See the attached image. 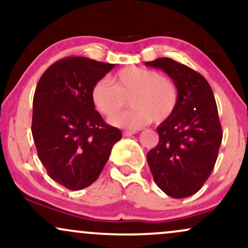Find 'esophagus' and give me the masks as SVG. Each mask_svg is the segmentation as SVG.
<instances>
[{"label": "esophagus", "instance_id": "esophagus-1", "mask_svg": "<svg viewBox=\"0 0 248 248\" xmlns=\"http://www.w3.org/2000/svg\"><path fill=\"white\" fill-rule=\"evenodd\" d=\"M136 133V130H124V136H132Z\"/></svg>", "mask_w": 248, "mask_h": 248}]
</instances>
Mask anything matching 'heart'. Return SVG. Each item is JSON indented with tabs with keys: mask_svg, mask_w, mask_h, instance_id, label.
I'll return each instance as SVG.
<instances>
[{
	"mask_svg": "<svg viewBox=\"0 0 248 248\" xmlns=\"http://www.w3.org/2000/svg\"><path fill=\"white\" fill-rule=\"evenodd\" d=\"M112 83L105 79L96 81L91 96L96 109L106 116L120 111L128 99L132 108L109 119V124L115 127L136 129L152 120L163 122L172 115L177 106L175 82L154 70L124 67L113 77Z\"/></svg>",
	"mask_w": 248,
	"mask_h": 248,
	"instance_id": "1",
	"label": "heart"
}]
</instances>
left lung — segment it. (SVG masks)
<instances>
[{
	"instance_id": "obj_1",
	"label": "left lung",
	"mask_w": 248,
	"mask_h": 248,
	"mask_svg": "<svg viewBox=\"0 0 248 248\" xmlns=\"http://www.w3.org/2000/svg\"><path fill=\"white\" fill-rule=\"evenodd\" d=\"M161 69L177 87L175 112L157 127V146L147 154L157 186L172 198H186L211 175L223 139L211 86L201 73L171 58L146 62Z\"/></svg>"
}]
</instances>
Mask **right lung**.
<instances>
[{
    "mask_svg": "<svg viewBox=\"0 0 248 248\" xmlns=\"http://www.w3.org/2000/svg\"><path fill=\"white\" fill-rule=\"evenodd\" d=\"M85 57H67L44 72L33 95L32 138L53 181L70 190L95 182L121 130L104 121L92 87L114 67Z\"/></svg>",
    "mask_w": 248,
    "mask_h": 248,
    "instance_id": "add662e5",
    "label": "right lung"
}]
</instances>
